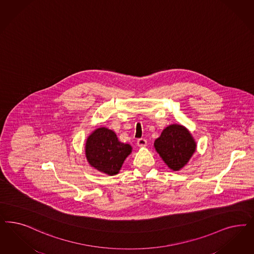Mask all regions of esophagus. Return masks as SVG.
<instances>
[{
  "mask_svg": "<svg viewBox=\"0 0 254 254\" xmlns=\"http://www.w3.org/2000/svg\"><path fill=\"white\" fill-rule=\"evenodd\" d=\"M137 146L139 147H146L147 146V140L145 138H139L137 140Z\"/></svg>",
  "mask_w": 254,
  "mask_h": 254,
  "instance_id": "1",
  "label": "esophagus"
}]
</instances>
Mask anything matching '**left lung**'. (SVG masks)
I'll return each mask as SVG.
<instances>
[{"label": "left lung", "instance_id": "left-lung-1", "mask_svg": "<svg viewBox=\"0 0 254 254\" xmlns=\"http://www.w3.org/2000/svg\"><path fill=\"white\" fill-rule=\"evenodd\" d=\"M154 147L170 169L179 171L194 153L196 143L184 126L171 124L155 140Z\"/></svg>", "mask_w": 254, "mask_h": 254}]
</instances>
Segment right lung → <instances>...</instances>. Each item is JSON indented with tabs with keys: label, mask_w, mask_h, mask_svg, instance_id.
Returning <instances> with one entry per match:
<instances>
[{
	"label": "right lung",
	"mask_w": 254,
	"mask_h": 254,
	"mask_svg": "<svg viewBox=\"0 0 254 254\" xmlns=\"http://www.w3.org/2000/svg\"><path fill=\"white\" fill-rule=\"evenodd\" d=\"M131 152V146L120 142L114 131L106 127L92 131L85 146L86 158L90 166L108 176L120 172L124 160Z\"/></svg>",
	"instance_id": "1"
}]
</instances>
